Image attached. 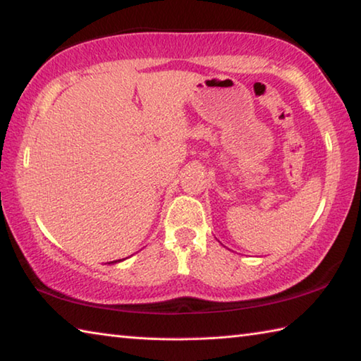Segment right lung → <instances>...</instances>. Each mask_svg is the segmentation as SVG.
Segmentation results:
<instances>
[{
	"label": "right lung",
	"mask_w": 361,
	"mask_h": 361,
	"mask_svg": "<svg viewBox=\"0 0 361 361\" xmlns=\"http://www.w3.org/2000/svg\"><path fill=\"white\" fill-rule=\"evenodd\" d=\"M122 259H116V261H111V262H108V264H116V262H121Z\"/></svg>",
	"instance_id": "obj_1"
}]
</instances>
